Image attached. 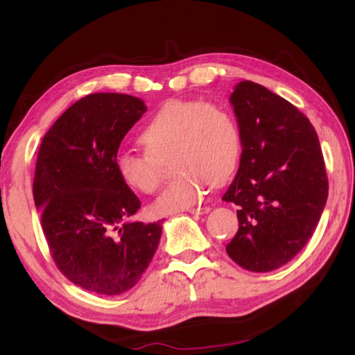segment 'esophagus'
<instances>
[{"label":"esophagus","mask_w":355,"mask_h":355,"mask_svg":"<svg viewBox=\"0 0 355 355\" xmlns=\"http://www.w3.org/2000/svg\"><path fill=\"white\" fill-rule=\"evenodd\" d=\"M209 211V207H197V208H191L189 213L191 214H205Z\"/></svg>","instance_id":"obj_1"}]
</instances>
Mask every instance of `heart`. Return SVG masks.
I'll use <instances>...</instances> for the list:
<instances>
[{
  "mask_svg": "<svg viewBox=\"0 0 355 355\" xmlns=\"http://www.w3.org/2000/svg\"><path fill=\"white\" fill-rule=\"evenodd\" d=\"M139 141L147 153H119L117 175L130 189L153 194L163 183L159 159L173 155L172 167L180 175L155 202L161 214L200 203L209 182H228L243 155V133L236 117L227 107L202 100L166 103L150 119Z\"/></svg>",
  "mask_w": 355,
  "mask_h": 355,
  "instance_id": "obj_1",
  "label": "heart"
}]
</instances>
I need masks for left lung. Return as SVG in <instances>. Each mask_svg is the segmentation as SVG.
I'll return each instance as SVG.
<instances>
[{"instance_id": "1", "label": "left lung", "mask_w": 355, "mask_h": 355, "mask_svg": "<svg viewBox=\"0 0 355 355\" xmlns=\"http://www.w3.org/2000/svg\"><path fill=\"white\" fill-rule=\"evenodd\" d=\"M230 101L243 133L239 169L222 200L238 205L227 254L268 272L296 257L313 235L329 194L320 139L310 120L261 84L241 81Z\"/></svg>"}]
</instances>
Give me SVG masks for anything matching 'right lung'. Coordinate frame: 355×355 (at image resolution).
<instances>
[{"label":"right lung","mask_w":355,"mask_h":355,"mask_svg":"<svg viewBox=\"0 0 355 355\" xmlns=\"http://www.w3.org/2000/svg\"><path fill=\"white\" fill-rule=\"evenodd\" d=\"M146 111L131 95H87L40 144L33 196L42 230L59 271L87 291H128L159 244L161 220L127 222L141 200L116 171L120 142Z\"/></svg>","instance_id":"1"}]
</instances>
